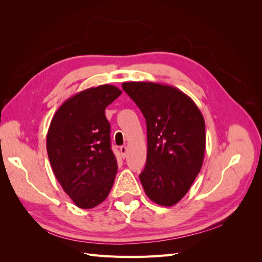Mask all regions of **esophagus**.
<instances>
[{
	"label": "esophagus",
	"instance_id": "34e87169",
	"mask_svg": "<svg viewBox=\"0 0 262 262\" xmlns=\"http://www.w3.org/2000/svg\"><path fill=\"white\" fill-rule=\"evenodd\" d=\"M120 153H121L122 158H125L126 154H128V147H126V146H121L120 147Z\"/></svg>",
	"mask_w": 262,
	"mask_h": 262
}]
</instances>
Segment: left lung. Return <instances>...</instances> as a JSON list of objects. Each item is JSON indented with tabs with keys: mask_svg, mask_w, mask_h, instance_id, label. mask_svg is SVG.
Here are the masks:
<instances>
[{
	"mask_svg": "<svg viewBox=\"0 0 262 262\" xmlns=\"http://www.w3.org/2000/svg\"><path fill=\"white\" fill-rule=\"evenodd\" d=\"M122 89L146 120L147 156L141 184L153 202L171 207L186 195L201 170L204 118L194 101L173 86L125 82Z\"/></svg>",
	"mask_w": 262,
	"mask_h": 262,
	"instance_id": "left-lung-1",
	"label": "left lung"
}]
</instances>
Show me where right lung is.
Listing matches in <instances>:
<instances>
[{
    "label": "right lung",
    "instance_id": "add662e5",
    "mask_svg": "<svg viewBox=\"0 0 262 262\" xmlns=\"http://www.w3.org/2000/svg\"><path fill=\"white\" fill-rule=\"evenodd\" d=\"M121 93L109 84L91 87L67 99L51 120L47 152L52 170L81 209L97 207L113 188L118 165L105 109Z\"/></svg>",
    "mask_w": 262,
    "mask_h": 262
}]
</instances>
